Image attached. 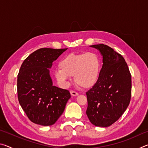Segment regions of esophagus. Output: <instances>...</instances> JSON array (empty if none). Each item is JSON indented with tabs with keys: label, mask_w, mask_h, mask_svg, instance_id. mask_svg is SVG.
Segmentation results:
<instances>
[{
	"label": "esophagus",
	"mask_w": 148,
	"mask_h": 148,
	"mask_svg": "<svg viewBox=\"0 0 148 148\" xmlns=\"http://www.w3.org/2000/svg\"><path fill=\"white\" fill-rule=\"evenodd\" d=\"M71 94L72 96H74V97L77 96V95H79L78 92H76V91H71Z\"/></svg>",
	"instance_id": "34e87169"
}]
</instances>
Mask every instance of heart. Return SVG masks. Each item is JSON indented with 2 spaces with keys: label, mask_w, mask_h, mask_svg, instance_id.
I'll use <instances>...</instances> for the list:
<instances>
[{
  "label": "heart",
  "mask_w": 148,
  "mask_h": 148,
  "mask_svg": "<svg viewBox=\"0 0 148 148\" xmlns=\"http://www.w3.org/2000/svg\"><path fill=\"white\" fill-rule=\"evenodd\" d=\"M59 68L55 77L61 86H69L70 77L74 76V82L84 88L93 86L99 78L101 61L93 52L69 53L59 62Z\"/></svg>",
  "instance_id": "obj_1"
}]
</instances>
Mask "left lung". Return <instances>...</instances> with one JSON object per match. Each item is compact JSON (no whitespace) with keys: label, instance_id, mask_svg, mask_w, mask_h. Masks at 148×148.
I'll return each instance as SVG.
<instances>
[{"label":"left lung","instance_id":"1","mask_svg":"<svg viewBox=\"0 0 148 148\" xmlns=\"http://www.w3.org/2000/svg\"><path fill=\"white\" fill-rule=\"evenodd\" d=\"M102 56L99 78L86 92V114L97 127H107L119 119L127 110L131 97V75L121 55L103 44L90 46Z\"/></svg>","mask_w":148,"mask_h":148}]
</instances>
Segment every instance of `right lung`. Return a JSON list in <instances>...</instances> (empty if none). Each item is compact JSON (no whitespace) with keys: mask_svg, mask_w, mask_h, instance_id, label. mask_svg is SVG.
<instances>
[{"mask_svg":"<svg viewBox=\"0 0 148 148\" xmlns=\"http://www.w3.org/2000/svg\"><path fill=\"white\" fill-rule=\"evenodd\" d=\"M66 49L40 48L21 64L17 75V97L22 109L34 123L53 125L71 98L68 90L53 86L49 70Z\"/></svg>","mask_w":148,"mask_h":148,"instance_id":"1","label":"right lung"}]
</instances>
